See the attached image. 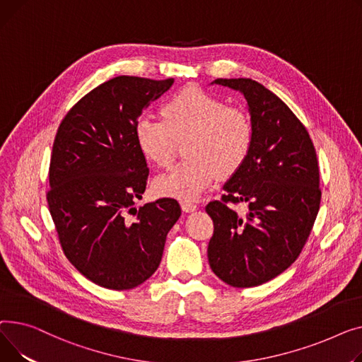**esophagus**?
<instances>
[{"mask_svg":"<svg viewBox=\"0 0 362 362\" xmlns=\"http://www.w3.org/2000/svg\"><path fill=\"white\" fill-rule=\"evenodd\" d=\"M181 209L185 211V214H191V211L197 210V204L189 202V200H184V202H181Z\"/></svg>","mask_w":362,"mask_h":362,"instance_id":"esophagus-1","label":"esophagus"}]
</instances>
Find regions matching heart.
<instances>
[{"instance_id": "obj_1", "label": "heart", "mask_w": 362, "mask_h": 362, "mask_svg": "<svg viewBox=\"0 0 362 362\" xmlns=\"http://www.w3.org/2000/svg\"><path fill=\"white\" fill-rule=\"evenodd\" d=\"M162 114L163 118H139L134 134L141 153L166 166L175 156L178 141L187 140L188 159L155 180L159 196L194 200L219 174L232 175L245 162L252 144V124L245 111L189 88L168 100Z\"/></svg>"}]
</instances>
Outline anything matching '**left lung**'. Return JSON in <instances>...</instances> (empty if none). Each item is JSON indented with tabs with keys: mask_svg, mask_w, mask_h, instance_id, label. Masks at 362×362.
<instances>
[{
	"mask_svg": "<svg viewBox=\"0 0 362 362\" xmlns=\"http://www.w3.org/2000/svg\"><path fill=\"white\" fill-rule=\"evenodd\" d=\"M247 100L252 144L245 162L223 185L222 200L206 206L214 221L209 264L233 288L259 286L285 272L310 235L320 207L313 141L286 103L251 78H216ZM245 202L240 217L228 202Z\"/></svg>",
	"mask_w": 362,
	"mask_h": 362,
	"instance_id": "obj_1",
	"label": "left lung"
}]
</instances>
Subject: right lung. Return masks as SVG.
<instances>
[{"label":"right lung","instance_id":"right-lung-1","mask_svg":"<svg viewBox=\"0 0 362 362\" xmlns=\"http://www.w3.org/2000/svg\"><path fill=\"white\" fill-rule=\"evenodd\" d=\"M173 84L174 78L114 77L81 98L57 132L51 216L66 257L102 288L127 291L151 278L181 216L174 199L134 207L148 177L134 134L137 118Z\"/></svg>","mask_w":362,"mask_h":362}]
</instances>
